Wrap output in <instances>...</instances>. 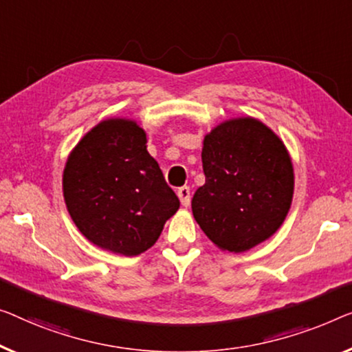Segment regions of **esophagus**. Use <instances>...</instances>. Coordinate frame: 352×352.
<instances>
[{
    "label": "esophagus",
    "mask_w": 352,
    "mask_h": 352,
    "mask_svg": "<svg viewBox=\"0 0 352 352\" xmlns=\"http://www.w3.org/2000/svg\"><path fill=\"white\" fill-rule=\"evenodd\" d=\"M177 194H178V199H180V202H182L183 207L190 206V202H191V190H190V186L178 188Z\"/></svg>",
    "instance_id": "34e87169"
}]
</instances>
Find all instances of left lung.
<instances>
[{"label": "left lung", "mask_w": 352, "mask_h": 352, "mask_svg": "<svg viewBox=\"0 0 352 352\" xmlns=\"http://www.w3.org/2000/svg\"><path fill=\"white\" fill-rule=\"evenodd\" d=\"M206 183L192 214L221 250L242 253L276 232L289 212L294 169L285 144L254 118H235L206 135Z\"/></svg>", "instance_id": "8db88e82"}]
</instances>
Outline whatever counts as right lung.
<instances>
[{"mask_svg": "<svg viewBox=\"0 0 352 352\" xmlns=\"http://www.w3.org/2000/svg\"><path fill=\"white\" fill-rule=\"evenodd\" d=\"M145 144L135 122L106 120L77 144L63 174L66 207L78 230L124 256L153 246L180 207Z\"/></svg>", "mask_w": 352, "mask_h": 352, "instance_id": "right-lung-1", "label": "right lung"}]
</instances>
